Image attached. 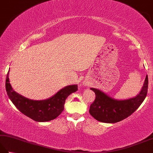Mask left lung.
I'll list each match as a JSON object with an SVG mask.
<instances>
[{
  "label": "left lung",
  "mask_w": 153,
  "mask_h": 153,
  "mask_svg": "<svg viewBox=\"0 0 153 153\" xmlns=\"http://www.w3.org/2000/svg\"><path fill=\"white\" fill-rule=\"evenodd\" d=\"M91 89L95 93V99L90 106V114L99 122L116 123L128 118L143 102L147 94L148 76L147 75L140 93L128 99L117 100L99 89Z\"/></svg>",
  "instance_id": "obj_1"
}]
</instances>
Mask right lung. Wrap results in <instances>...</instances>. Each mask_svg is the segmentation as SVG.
Here are the masks:
<instances>
[{
    "label": "right lung",
    "mask_w": 153,
    "mask_h": 153,
    "mask_svg": "<svg viewBox=\"0 0 153 153\" xmlns=\"http://www.w3.org/2000/svg\"><path fill=\"white\" fill-rule=\"evenodd\" d=\"M8 75L9 71L6 79V91L9 99L22 114L36 122H48L57 118L64 110L67 97L77 91V85H71L64 87L47 99H29L13 90Z\"/></svg>",
    "instance_id": "add662e5"
}]
</instances>
